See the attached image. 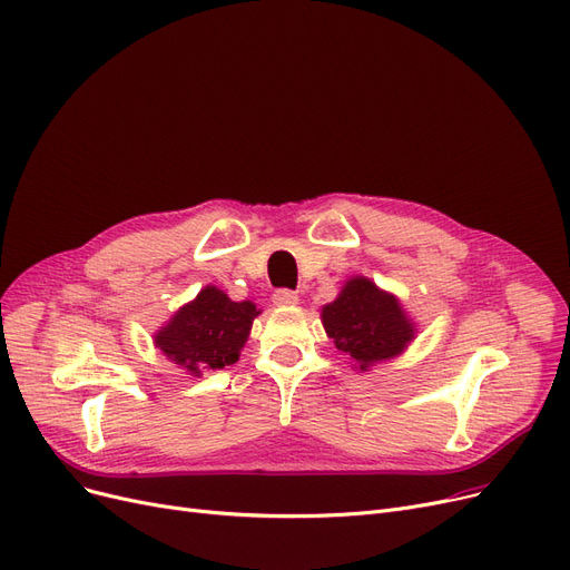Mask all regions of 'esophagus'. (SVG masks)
<instances>
[{"label":"esophagus","instance_id":"esophagus-1","mask_svg":"<svg viewBox=\"0 0 570 570\" xmlns=\"http://www.w3.org/2000/svg\"><path fill=\"white\" fill-rule=\"evenodd\" d=\"M298 293L295 291H288V288H279L275 291V295H272V303L279 305V307H288V305H298Z\"/></svg>","mask_w":570,"mask_h":570}]
</instances>
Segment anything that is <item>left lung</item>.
<instances>
[{"instance_id": "left-lung-1", "label": "left lung", "mask_w": 570, "mask_h": 570, "mask_svg": "<svg viewBox=\"0 0 570 570\" xmlns=\"http://www.w3.org/2000/svg\"><path fill=\"white\" fill-rule=\"evenodd\" d=\"M321 324L361 373L401 356L416 337L403 303L363 275L346 279L337 298L321 307Z\"/></svg>"}]
</instances>
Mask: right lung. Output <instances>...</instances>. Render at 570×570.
I'll return each mask as SVG.
<instances>
[{
  "label": "right lung",
  "instance_id": "right-lung-1",
  "mask_svg": "<svg viewBox=\"0 0 570 570\" xmlns=\"http://www.w3.org/2000/svg\"><path fill=\"white\" fill-rule=\"evenodd\" d=\"M261 314L252 301H230L226 291L205 286L169 316L154 335L158 350L190 377L233 365Z\"/></svg>",
  "mask_w": 570,
  "mask_h": 570
}]
</instances>
